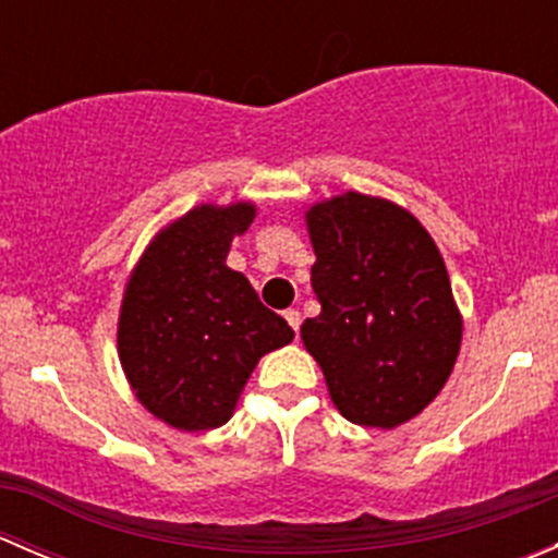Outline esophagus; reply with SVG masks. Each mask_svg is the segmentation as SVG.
Instances as JSON below:
<instances>
[{
    "mask_svg": "<svg viewBox=\"0 0 558 558\" xmlns=\"http://www.w3.org/2000/svg\"><path fill=\"white\" fill-rule=\"evenodd\" d=\"M283 318L289 320L291 329L300 331V324H302V315H300V311H294V307H291V311H286V313H283Z\"/></svg>",
    "mask_w": 558,
    "mask_h": 558,
    "instance_id": "34e87169",
    "label": "esophagus"
}]
</instances>
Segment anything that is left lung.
<instances>
[{"instance_id":"obj_1","label":"left lung","mask_w":558,"mask_h":558,"mask_svg":"<svg viewBox=\"0 0 558 558\" xmlns=\"http://www.w3.org/2000/svg\"><path fill=\"white\" fill-rule=\"evenodd\" d=\"M320 313L302 342L351 424L393 429L440 393L461 315L435 240L402 207L348 194L307 210Z\"/></svg>"}]
</instances>
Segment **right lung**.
<instances>
[{
  "mask_svg": "<svg viewBox=\"0 0 558 558\" xmlns=\"http://www.w3.org/2000/svg\"><path fill=\"white\" fill-rule=\"evenodd\" d=\"M256 207L202 205L150 243L126 286L118 356L140 402L174 429L227 424L264 353L294 329L227 267L234 234Z\"/></svg>",
  "mask_w": 558,
  "mask_h": 558,
  "instance_id": "add662e5",
  "label": "right lung"
}]
</instances>
